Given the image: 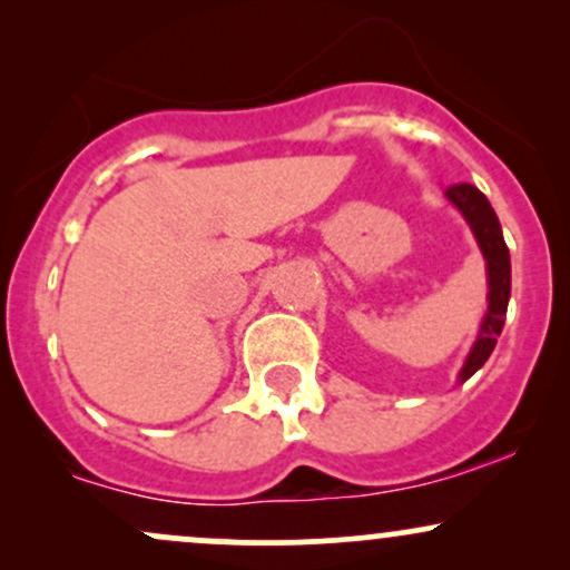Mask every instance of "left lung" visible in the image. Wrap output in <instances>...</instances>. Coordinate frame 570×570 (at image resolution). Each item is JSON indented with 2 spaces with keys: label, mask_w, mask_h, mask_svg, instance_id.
Masks as SVG:
<instances>
[{
  "label": "left lung",
  "mask_w": 570,
  "mask_h": 570,
  "mask_svg": "<svg viewBox=\"0 0 570 570\" xmlns=\"http://www.w3.org/2000/svg\"><path fill=\"white\" fill-rule=\"evenodd\" d=\"M444 198L453 203L458 212L463 214V219L469 222L488 265V313L482 318L476 343L469 351L466 362H463L461 375H458V381L463 383L488 362L495 343H499L503 318H507L509 294H512V263H509V248L503 244L501 222L480 189L474 185H453L448 187Z\"/></svg>",
  "instance_id": "1"
}]
</instances>
